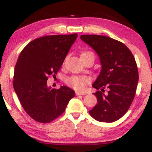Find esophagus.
<instances>
[{
  "label": "esophagus",
  "mask_w": 152,
  "mask_h": 152,
  "mask_svg": "<svg viewBox=\"0 0 152 152\" xmlns=\"http://www.w3.org/2000/svg\"><path fill=\"white\" fill-rule=\"evenodd\" d=\"M76 95H84V92H80L79 91H76Z\"/></svg>",
  "instance_id": "esophagus-1"
}]
</instances>
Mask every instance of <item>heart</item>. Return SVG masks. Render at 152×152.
I'll list each match as a JSON object with an SVG mask.
<instances>
[{"mask_svg":"<svg viewBox=\"0 0 152 152\" xmlns=\"http://www.w3.org/2000/svg\"><path fill=\"white\" fill-rule=\"evenodd\" d=\"M88 54H92V53L91 52H90V51H84V52L82 53L80 56L88 55ZM66 82V84H68V86L72 87L73 88L76 90L80 91V90L84 89L85 86L88 83L89 78L88 77H86V76H74L67 78Z\"/></svg>","mask_w":152,"mask_h":152,"instance_id":"1","label":"heart"}]
</instances>
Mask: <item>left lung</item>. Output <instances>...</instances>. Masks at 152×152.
<instances>
[{
    "instance_id": "left-lung-1",
    "label": "left lung",
    "mask_w": 152,
    "mask_h": 152,
    "mask_svg": "<svg viewBox=\"0 0 152 152\" xmlns=\"http://www.w3.org/2000/svg\"><path fill=\"white\" fill-rule=\"evenodd\" d=\"M80 39L96 51L101 64V72L92 84L99 90L94 93L97 103L90 115L100 122L116 121L135 97L139 80L135 58L125 44L107 36L82 35ZM105 88L108 92L104 94Z\"/></svg>"
}]
</instances>
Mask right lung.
Wrapping results in <instances>:
<instances>
[{
	"label": "right lung",
	"mask_w": 152,
	"mask_h": 152,
	"mask_svg": "<svg viewBox=\"0 0 152 152\" xmlns=\"http://www.w3.org/2000/svg\"><path fill=\"white\" fill-rule=\"evenodd\" d=\"M78 34L48 35L33 40L21 51L15 68L13 88L23 108L40 123H50L65 111L75 92L51 88L48 76L58 73Z\"/></svg>",
	"instance_id": "obj_1"
}]
</instances>
